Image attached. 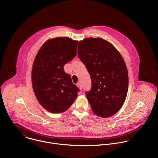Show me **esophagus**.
Segmentation results:
<instances>
[{"label":"esophagus","mask_w":158,"mask_h":158,"mask_svg":"<svg viewBox=\"0 0 158 158\" xmlns=\"http://www.w3.org/2000/svg\"><path fill=\"white\" fill-rule=\"evenodd\" d=\"M77 86L79 87V89L81 90V89H82V86H81V83H80V82H78V83L77 84Z\"/></svg>","instance_id":"obj_1"}]
</instances>
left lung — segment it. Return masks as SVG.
Returning a JSON list of instances; mask_svg holds the SVG:
<instances>
[{
  "mask_svg": "<svg viewBox=\"0 0 158 158\" xmlns=\"http://www.w3.org/2000/svg\"><path fill=\"white\" fill-rule=\"evenodd\" d=\"M78 57L91 76L92 86L85 96L94 113L106 118L121 108L128 90L126 64L118 50L101 38L79 41Z\"/></svg>",
  "mask_w": 158,
  "mask_h": 158,
  "instance_id": "left-lung-1",
  "label": "left lung"
}]
</instances>
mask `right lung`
Instances as JSON below:
<instances>
[{"instance_id":"1","label":"right lung","mask_w":158,"mask_h":158,"mask_svg":"<svg viewBox=\"0 0 158 158\" xmlns=\"http://www.w3.org/2000/svg\"><path fill=\"white\" fill-rule=\"evenodd\" d=\"M78 41L69 37L48 40L39 49L33 64L32 82L39 103L53 113L68 109L79 89L72 82L64 65L77 54Z\"/></svg>"}]
</instances>
